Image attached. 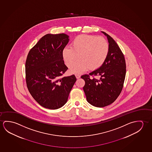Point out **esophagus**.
<instances>
[{
  "label": "esophagus",
  "mask_w": 152,
  "mask_h": 152,
  "mask_svg": "<svg viewBox=\"0 0 152 152\" xmlns=\"http://www.w3.org/2000/svg\"><path fill=\"white\" fill-rule=\"evenodd\" d=\"M75 77H77V79H79L80 77V75H79V74H75Z\"/></svg>",
  "instance_id": "1"
}]
</instances>
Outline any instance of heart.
I'll return each mask as SVG.
<instances>
[{
    "instance_id": "1",
    "label": "heart",
    "mask_w": 152,
    "mask_h": 152,
    "mask_svg": "<svg viewBox=\"0 0 152 152\" xmlns=\"http://www.w3.org/2000/svg\"><path fill=\"white\" fill-rule=\"evenodd\" d=\"M71 46L63 49L62 56L67 66L80 58L71 66L70 71L73 73H81L88 68L90 70L99 69L105 62L109 52L106 39L91 35L77 36L73 40Z\"/></svg>"
}]
</instances>
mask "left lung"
I'll return each mask as SVG.
<instances>
[{
  "instance_id": "left-lung-1",
  "label": "left lung",
  "mask_w": 152,
  "mask_h": 152,
  "mask_svg": "<svg viewBox=\"0 0 152 152\" xmlns=\"http://www.w3.org/2000/svg\"><path fill=\"white\" fill-rule=\"evenodd\" d=\"M102 33L108 40V58L100 68L81 77L85 81L83 89L87 101L96 107L108 106L116 100L123 89L126 72L125 59L121 48L111 36ZM96 76L99 80L94 77Z\"/></svg>"
}]
</instances>
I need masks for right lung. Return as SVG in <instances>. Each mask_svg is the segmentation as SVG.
<instances>
[{
  "label": "right lung",
  "mask_w": 152,
  "mask_h": 152,
  "mask_svg": "<svg viewBox=\"0 0 152 152\" xmlns=\"http://www.w3.org/2000/svg\"><path fill=\"white\" fill-rule=\"evenodd\" d=\"M69 41V36L63 33L46 34L27 56V87L33 98L45 108L57 109L64 106L77 80L74 75L63 77L68 68L62 52Z\"/></svg>",
  "instance_id": "right-lung-1"
}]
</instances>
